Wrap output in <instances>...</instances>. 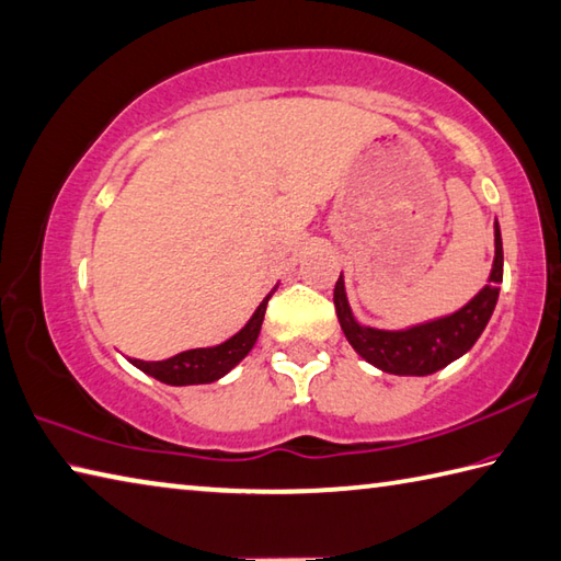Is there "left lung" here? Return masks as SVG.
Listing matches in <instances>:
<instances>
[{
	"instance_id": "1",
	"label": "left lung",
	"mask_w": 561,
	"mask_h": 561,
	"mask_svg": "<svg viewBox=\"0 0 561 561\" xmlns=\"http://www.w3.org/2000/svg\"><path fill=\"white\" fill-rule=\"evenodd\" d=\"M493 230L495 257L485 287L478 291L463 309H458L449 316H442V319L412 325V329L382 331L370 329V325H360L355 321V316L348 307V297H345V284L341 274L333 289V304L335 313H339L341 329L345 333V339L353 345V351L370 365H375V368H380L382 373L420 375V378L422 375H432L446 368V365L471 351L473 343L481 339L488 321H491L497 304V294H501L503 240L497 220Z\"/></svg>"
}]
</instances>
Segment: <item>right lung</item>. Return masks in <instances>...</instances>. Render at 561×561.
I'll return each mask as SVG.
<instances>
[{"mask_svg": "<svg viewBox=\"0 0 561 561\" xmlns=\"http://www.w3.org/2000/svg\"><path fill=\"white\" fill-rule=\"evenodd\" d=\"M274 289L262 299L260 307L254 309L252 319L226 343L213 345V348L183 351V353L174 355V358L157 360V363H147V360L135 358L131 360V365L167 385H206V382L220 380L222 375H228L232 368H236V365L252 351V345L257 343V335H260L262 321H264V311H267V301L274 294Z\"/></svg>", "mask_w": 561, "mask_h": 561, "instance_id": "obj_1", "label": "right lung"}]
</instances>
